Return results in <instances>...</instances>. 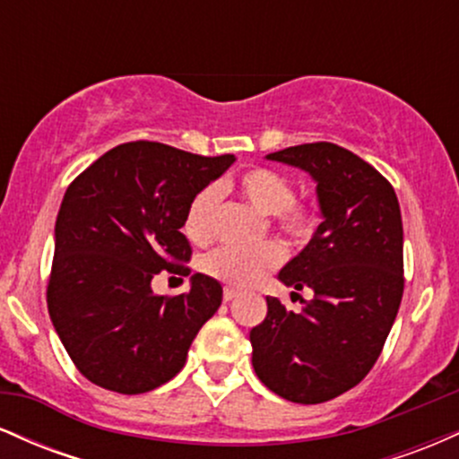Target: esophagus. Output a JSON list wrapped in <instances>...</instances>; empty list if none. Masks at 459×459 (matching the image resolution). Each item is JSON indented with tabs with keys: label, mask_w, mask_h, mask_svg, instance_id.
Listing matches in <instances>:
<instances>
[{
	"label": "esophagus",
	"mask_w": 459,
	"mask_h": 459,
	"mask_svg": "<svg viewBox=\"0 0 459 459\" xmlns=\"http://www.w3.org/2000/svg\"><path fill=\"white\" fill-rule=\"evenodd\" d=\"M235 298H239V291H235V289L226 287L224 289V302H233Z\"/></svg>",
	"instance_id": "1"
}]
</instances>
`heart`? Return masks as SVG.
<instances>
[{"label":"heart","instance_id":"1","mask_svg":"<svg viewBox=\"0 0 459 459\" xmlns=\"http://www.w3.org/2000/svg\"><path fill=\"white\" fill-rule=\"evenodd\" d=\"M235 189L252 207L273 218V224L291 244H307L317 230V212L307 200H296V189L287 177L272 168L255 166L235 178ZM218 187L207 186L194 194L183 218V233L194 244H209L213 237ZM284 261V250L276 241L237 247L222 246L204 256V272L215 281L233 289H250L267 273L278 270Z\"/></svg>","mask_w":459,"mask_h":459}]
</instances>
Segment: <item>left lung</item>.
I'll return each mask as SVG.
<instances>
[{"mask_svg":"<svg viewBox=\"0 0 459 459\" xmlns=\"http://www.w3.org/2000/svg\"><path fill=\"white\" fill-rule=\"evenodd\" d=\"M267 160L317 181L324 222L278 278L313 299L302 313L267 298L250 330L252 367L270 391L293 403L339 397L376 365L403 296V224L397 194L371 163L332 142L289 146ZM298 296V293H293Z\"/></svg>","mask_w":459,"mask_h":459,"instance_id":"8db88e82","label":"left lung"}]
</instances>
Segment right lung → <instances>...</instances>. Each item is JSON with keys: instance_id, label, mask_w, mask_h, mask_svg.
Listing matches in <instances>:
<instances>
[{"instance_id": "obj_1", "label": "right lung", "mask_w": 459, "mask_h": 459, "mask_svg": "<svg viewBox=\"0 0 459 459\" xmlns=\"http://www.w3.org/2000/svg\"><path fill=\"white\" fill-rule=\"evenodd\" d=\"M233 161L138 140L108 151L68 186L47 307L73 365L92 384L149 393L186 365L222 287L194 273L187 293L157 296L151 281L160 272L189 276L186 209Z\"/></svg>"}]
</instances>
